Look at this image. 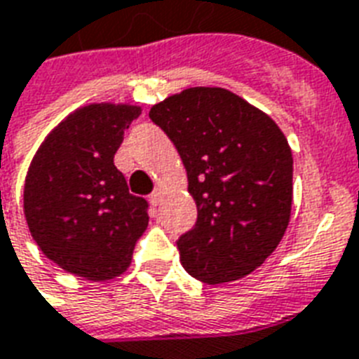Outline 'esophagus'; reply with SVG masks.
<instances>
[{"instance_id": "esophagus-1", "label": "esophagus", "mask_w": 359, "mask_h": 359, "mask_svg": "<svg viewBox=\"0 0 359 359\" xmlns=\"http://www.w3.org/2000/svg\"><path fill=\"white\" fill-rule=\"evenodd\" d=\"M159 200H161L159 191H155V193L149 194V202H151V205H159Z\"/></svg>"}]
</instances>
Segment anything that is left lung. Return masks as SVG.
I'll return each mask as SVG.
<instances>
[{
  "label": "left lung",
  "instance_id": "8db88e82",
  "mask_svg": "<svg viewBox=\"0 0 359 359\" xmlns=\"http://www.w3.org/2000/svg\"><path fill=\"white\" fill-rule=\"evenodd\" d=\"M149 118L174 142L198 217L177 240L183 268L221 285L262 266L292 210V151L268 114L224 88H189Z\"/></svg>",
  "mask_w": 359,
  "mask_h": 359
}]
</instances>
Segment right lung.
I'll use <instances>...</instances> for the list:
<instances>
[{
	"mask_svg": "<svg viewBox=\"0 0 359 359\" xmlns=\"http://www.w3.org/2000/svg\"><path fill=\"white\" fill-rule=\"evenodd\" d=\"M140 107L99 102L69 114L33 157L24 215L33 240L69 273L110 280L129 268L148 226V202L114 165Z\"/></svg>",
	"mask_w": 359,
	"mask_h": 359,
	"instance_id": "add662e5",
	"label": "right lung"
}]
</instances>
